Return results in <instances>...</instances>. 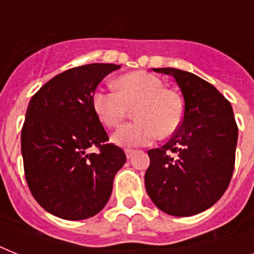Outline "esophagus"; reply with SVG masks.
Masks as SVG:
<instances>
[{
	"label": "esophagus",
	"mask_w": 254,
	"mask_h": 254,
	"mask_svg": "<svg viewBox=\"0 0 254 254\" xmlns=\"http://www.w3.org/2000/svg\"><path fill=\"white\" fill-rule=\"evenodd\" d=\"M134 153H135V150H133V149H127V150H125V154H127V159H130Z\"/></svg>",
	"instance_id": "1"
}]
</instances>
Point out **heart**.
Here are the masks:
<instances>
[{
	"instance_id": "obj_1",
	"label": "heart",
	"mask_w": 254,
	"mask_h": 254,
	"mask_svg": "<svg viewBox=\"0 0 254 254\" xmlns=\"http://www.w3.org/2000/svg\"><path fill=\"white\" fill-rule=\"evenodd\" d=\"M117 91L97 89L92 97L96 116L108 127H117L133 109L135 121L113 134L120 146H141L159 134H174L183 120L185 108L177 92L167 89L159 77L145 71L127 73L116 80Z\"/></svg>"
}]
</instances>
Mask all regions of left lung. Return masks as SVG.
Returning <instances> with one entry per match:
<instances>
[{"mask_svg":"<svg viewBox=\"0 0 254 254\" xmlns=\"http://www.w3.org/2000/svg\"><path fill=\"white\" fill-rule=\"evenodd\" d=\"M171 75L185 100L181 125L166 145L147 151L145 187L157 207L173 216H192L216 203L235 167L236 120L228 100L208 81L177 68Z\"/></svg>","mask_w":254,"mask_h":254,"instance_id":"8db88e82","label":"left lung"}]
</instances>
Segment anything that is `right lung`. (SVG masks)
<instances>
[{"label": "right lung", "instance_id": "right-lung-1", "mask_svg": "<svg viewBox=\"0 0 254 254\" xmlns=\"http://www.w3.org/2000/svg\"><path fill=\"white\" fill-rule=\"evenodd\" d=\"M117 64L92 63L67 69L31 97L21 131L25 177L35 200L65 220L95 216L109 200L127 155L108 143L92 97ZM91 146L97 153H87Z\"/></svg>", "mask_w": 254, "mask_h": 254}]
</instances>
